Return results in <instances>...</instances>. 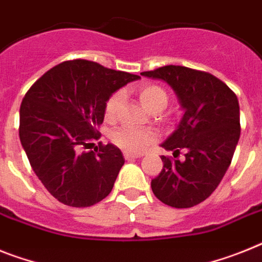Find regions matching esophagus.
Segmentation results:
<instances>
[{"instance_id": "obj_1", "label": "esophagus", "mask_w": 262, "mask_h": 262, "mask_svg": "<svg viewBox=\"0 0 262 262\" xmlns=\"http://www.w3.org/2000/svg\"><path fill=\"white\" fill-rule=\"evenodd\" d=\"M141 153H132V151H124V157L126 160H132V158H140L141 157Z\"/></svg>"}]
</instances>
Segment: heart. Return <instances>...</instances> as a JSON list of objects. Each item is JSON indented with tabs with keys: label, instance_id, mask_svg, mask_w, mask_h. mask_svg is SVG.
Listing matches in <instances>:
<instances>
[{
	"label": "heart",
	"instance_id": "b5f03b06",
	"mask_svg": "<svg viewBox=\"0 0 262 262\" xmlns=\"http://www.w3.org/2000/svg\"><path fill=\"white\" fill-rule=\"evenodd\" d=\"M138 97L149 111L164 109L168 104V93L156 83H144L137 89ZM122 101V93L114 92L106 98L104 114L106 120H113ZM156 140L155 133L148 129H136L130 126H121L112 133V141L132 153H141Z\"/></svg>",
	"mask_w": 262,
	"mask_h": 262
}]
</instances>
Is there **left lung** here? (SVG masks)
Returning a JSON list of instances; mask_svg holds the SVG:
<instances>
[{
  "label": "left lung",
  "instance_id": "1",
  "mask_svg": "<svg viewBox=\"0 0 262 262\" xmlns=\"http://www.w3.org/2000/svg\"><path fill=\"white\" fill-rule=\"evenodd\" d=\"M142 76L170 85L184 109L179 126L161 144L173 155L161 156V173L151 180L158 200L172 208H192L212 194L229 168L239 138L237 96L213 74L185 67L158 68Z\"/></svg>",
  "mask_w": 262,
  "mask_h": 262
}]
</instances>
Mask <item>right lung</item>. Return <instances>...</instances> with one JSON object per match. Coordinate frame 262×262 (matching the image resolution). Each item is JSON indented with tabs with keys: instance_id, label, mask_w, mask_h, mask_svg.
Wrapping results in <instances>:
<instances>
[{
	"instance_id": "add662e5",
	"label": "right lung",
	"mask_w": 262,
	"mask_h": 262,
	"mask_svg": "<svg viewBox=\"0 0 262 262\" xmlns=\"http://www.w3.org/2000/svg\"><path fill=\"white\" fill-rule=\"evenodd\" d=\"M140 76L88 60L58 63L26 92L19 107V140L33 170L60 202L86 208L104 200L125 160L113 144L100 142L106 98Z\"/></svg>"
}]
</instances>
